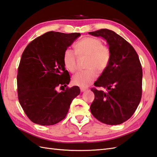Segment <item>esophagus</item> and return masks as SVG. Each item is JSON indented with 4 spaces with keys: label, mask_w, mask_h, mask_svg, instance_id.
<instances>
[{
    "label": "esophagus",
    "mask_w": 157,
    "mask_h": 157,
    "mask_svg": "<svg viewBox=\"0 0 157 157\" xmlns=\"http://www.w3.org/2000/svg\"><path fill=\"white\" fill-rule=\"evenodd\" d=\"M87 90V88H83V87H81V88H80V90H81L82 92H85V91H86Z\"/></svg>",
    "instance_id": "esophagus-1"
}]
</instances>
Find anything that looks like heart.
<instances>
[{
    "mask_svg": "<svg viewBox=\"0 0 157 157\" xmlns=\"http://www.w3.org/2000/svg\"><path fill=\"white\" fill-rule=\"evenodd\" d=\"M75 50L78 56H87L86 67L87 70L76 73L72 82L76 86L86 87L96 79L98 73L101 74L107 69L111 58L110 49L108 45L102 44L100 39L87 37L76 43ZM76 54L71 49H67L63 53V64L70 72H74L77 69Z\"/></svg>",
    "mask_w": 157,
    "mask_h": 157,
    "instance_id": "heart-1",
    "label": "heart"
}]
</instances>
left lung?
Masks as SVG:
<instances>
[{"label":"left lung","instance_id":"obj_1","mask_svg":"<svg viewBox=\"0 0 157 157\" xmlns=\"http://www.w3.org/2000/svg\"><path fill=\"white\" fill-rule=\"evenodd\" d=\"M88 33L106 40L111 52L107 69L94 83L106 92L91 89L95 96L91 112L101 122L120 124L133 115L141 100L143 70L139 57L133 47L113 31L102 29Z\"/></svg>","mask_w":157,"mask_h":157}]
</instances>
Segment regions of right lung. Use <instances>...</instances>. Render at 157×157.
Segmentation results:
<instances>
[{
	"mask_svg": "<svg viewBox=\"0 0 157 157\" xmlns=\"http://www.w3.org/2000/svg\"><path fill=\"white\" fill-rule=\"evenodd\" d=\"M81 35L47 32L32 41L22 54L17 73L18 98L25 114L33 122L53 125L66 116L79 87H66L70 76L65 70V50ZM58 87H64L61 93Z\"/></svg>",
	"mask_w": 157,
	"mask_h": 157,
	"instance_id": "add662e5",
	"label": "right lung"
}]
</instances>
